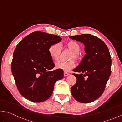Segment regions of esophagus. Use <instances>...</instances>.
Wrapping results in <instances>:
<instances>
[{
  "instance_id": "1",
  "label": "esophagus",
  "mask_w": 122,
  "mask_h": 122,
  "mask_svg": "<svg viewBox=\"0 0 122 122\" xmlns=\"http://www.w3.org/2000/svg\"><path fill=\"white\" fill-rule=\"evenodd\" d=\"M69 75V74L68 72H64V77H66V76H68Z\"/></svg>"
}]
</instances>
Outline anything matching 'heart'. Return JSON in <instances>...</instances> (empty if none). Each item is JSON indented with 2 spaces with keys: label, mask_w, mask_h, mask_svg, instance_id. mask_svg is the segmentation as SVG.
Listing matches in <instances>:
<instances>
[{
  "label": "heart",
  "mask_w": 122,
  "mask_h": 122,
  "mask_svg": "<svg viewBox=\"0 0 122 122\" xmlns=\"http://www.w3.org/2000/svg\"><path fill=\"white\" fill-rule=\"evenodd\" d=\"M64 47L72 52L69 59L78 60L79 59V56L78 53L81 49L80 45L77 42L75 41H70L64 44ZM61 52V48L60 45L58 43H54L51 45L49 48V53L50 56L54 61H58L60 58ZM76 63L74 60H71L69 62L60 61L56 64V67L57 69H61L65 71H68L72 68H75Z\"/></svg>",
  "instance_id": "b5f03b06"
}]
</instances>
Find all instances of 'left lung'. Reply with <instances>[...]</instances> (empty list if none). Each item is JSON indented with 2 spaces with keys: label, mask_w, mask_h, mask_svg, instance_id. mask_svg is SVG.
I'll return each mask as SVG.
<instances>
[{
  "label": "left lung",
  "mask_w": 122,
  "mask_h": 122,
  "mask_svg": "<svg viewBox=\"0 0 122 122\" xmlns=\"http://www.w3.org/2000/svg\"><path fill=\"white\" fill-rule=\"evenodd\" d=\"M83 43L86 55L73 71L77 82L71 92L76 101L89 103L95 101L104 92L111 74L112 60L106 44L98 37L90 34L69 37Z\"/></svg>",
  "instance_id": "left-lung-1"
}]
</instances>
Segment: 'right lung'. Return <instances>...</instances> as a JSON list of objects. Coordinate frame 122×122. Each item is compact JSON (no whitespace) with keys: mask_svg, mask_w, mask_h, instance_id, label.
Masks as SVG:
<instances>
[{"mask_svg":"<svg viewBox=\"0 0 122 122\" xmlns=\"http://www.w3.org/2000/svg\"><path fill=\"white\" fill-rule=\"evenodd\" d=\"M61 38L43 32H34L17 45L11 62V72L18 92L35 102L46 101L51 96L56 81L64 77L61 69L55 66L49 53L51 45Z\"/></svg>","mask_w":122,"mask_h":122,"instance_id":"add662e5","label":"right lung"}]
</instances>
